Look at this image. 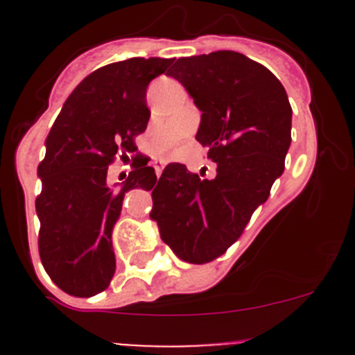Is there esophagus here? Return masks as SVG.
<instances>
[{"label":"esophagus","mask_w":355,"mask_h":355,"mask_svg":"<svg viewBox=\"0 0 355 355\" xmlns=\"http://www.w3.org/2000/svg\"><path fill=\"white\" fill-rule=\"evenodd\" d=\"M155 170H156L157 178H159L161 177V171H163V163H161V161H159V163H157V161H156V163H155Z\"/></svg>","instance_id":"1"}]
</instances>
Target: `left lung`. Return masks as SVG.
Segmentation results:
<instances>
[{
  "mask_svg": "<svg viewBox=\"0 0 355 355\" xmlns=\"http://www.w3.org/2000/svg\"><path fill=\"white\" fill-rule=\"evenodd\" d=\"M168 75L202 113L196 139L218 166L207 180L168 164L153 189L151 220L180 259L204 264L241 237L284 173L292 108L280 80L242 53L178 58Z\"/></svg>",
  "mask_w": 355,
  "mask_h": 355,
  "instance_id": "1",
  "label": "left lung"
}]
</instances>
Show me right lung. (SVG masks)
<instances>
[{
  "instance_id": "right-lung-1",
  "label": "right lung",
  "mask_w": 355,
  "mask_h": 355,
  "mask_svg": "<svg viewBox=\"0 0 355 355\" xmlns=\"http://www.w3.org/2000/svg\"><path fill=\"white\" fill-rule=\"evenodd\" d=\"M171 65L168 58H130L98 68L73 89L46 139L37 166L35 199L42 266L63 292L92 297L114 275L111 232L125 192L153 189L157 177L146 157L118 191L106 184L114 157L137 151L134 139L146 130L151 111L146 91Z\"/></svg>"
}]
</instances>
